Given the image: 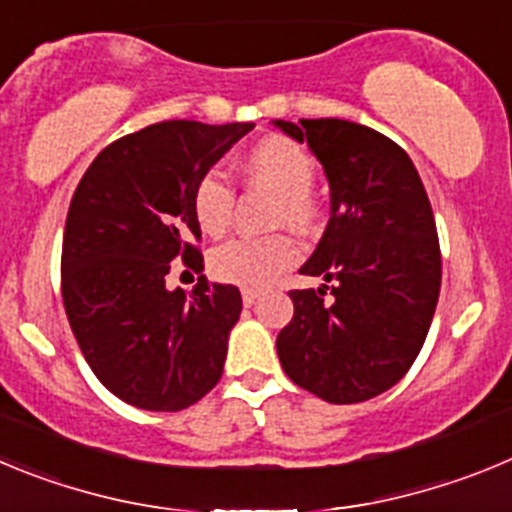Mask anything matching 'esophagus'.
Listing matches in <instances>:
<instances>
[{"mask_svg":"<svg viewBox=\"0 0 512 512\" xmlns=\"http://www.w3.org/2000/svg\"><path fill=\"white\" fill-rule=\"evenodd\" d=\"M259 295H261V292H259V289H243V292H241V297H243V305H253V302H256V300H259Z\"/></svg>","mask_w":512,"mask_h":512,"instance_id":"34e87169","label":"esophagus"}]
</instances>
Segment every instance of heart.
Masks as SVG:
<instances>
[{
	"instance_id": "1",
	"label": "heart",
	"mask_w": 512,
	"mask_h": 512,
	"mask_svg": "<svg viewBox=\"0 0 512 512\" xmlns=\"http://www.w3.org/2000/svg\"><path fill=\"white\" fill-rule=\"evenodd\" d=\"M318 174L315 158L284 135H266L241 158V176L248 187L274 192L271 223L310 228L320 217L312 192ZM235 189L220 171H205L192 187L194 220L207 235H223L233 220ZM302 248L289 233L261 238H233L210 253L212 277L238 287H266L300 261Z\"/></svg>"
}]
</instances>
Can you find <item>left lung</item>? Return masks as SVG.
Instances as JSON below:
<instances>
[{"instance_id":"8db88e82","label":"left lung","mask_w":512,"mask_h":512,"mask_svg":"<svg viewBox=\"0 0 512 512\" xmlns=\"http://www.w3.org/2000/svg\"><path fill=\"white\" fill-rule=\"evenodd\" d=\"M277 128L307 140L330 182L328 228L300 269L328 284L289 292L295 315L279 330V361L320 400H372L408 374L436 312L431 202L408 153L377 130L338 117Z\"/></svg>"}]
</instances>
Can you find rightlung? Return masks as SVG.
<instances>
[{
  "mask_svg": "<svg viewBox=\"0 0 512 512\" xmlns=\"http://www.w3.org/2000/svg\"><path fill=\"white\" fill-rule=\"evenodd\" d=\"M253 122L166 120L104 148L71 197L61 251L66 318L94 377L140 410L176 413L223 377L241 315L233 284L166 287L202 271L192 187Z\"/></svg>",
  "mask_w": 512,
  "mask_h": 512,
  "instance_id": "1",
  "label": "right lung"
}]
</instances>
